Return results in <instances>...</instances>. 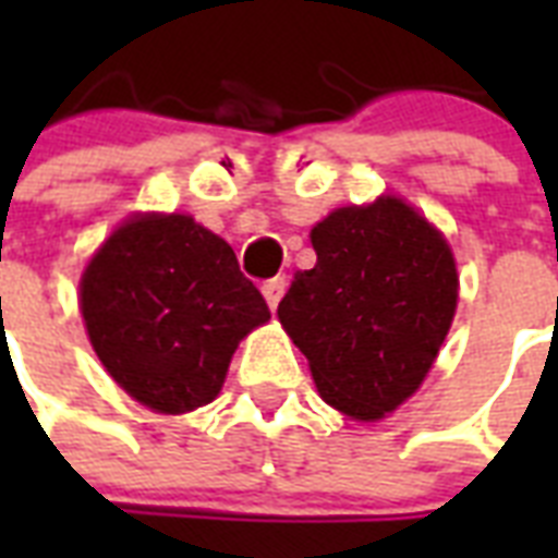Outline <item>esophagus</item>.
Listing matches in <instances>:
<instances>
[{"label":"esophagus","mask_w":558,"mask_h":558,"mask_svg":"<svg viewBox=\"0 0 558 558\" xmlns=\"http://www.w3.org/2000/svg\"><path fill=\"white\" fill-rule=\"evenodd\" d=\"M287 292V278H269L263 283V298H266V304L275 310L280 304V298Z\"/></svg>","instance_id":"34e87169"}]
</instances>
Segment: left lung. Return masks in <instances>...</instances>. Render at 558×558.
Listing matches in <instances>:
<instances>
[{
	"label": "left lung",
	"mask_w": 558,
	"mask_h": 558,
	"mask_svg": "<svg viewBox=\"0 0 558 558\" xmlns=\"http://www.w3.org/2000/svg\"><path fill=\"white\" fill-rule=\"evenodd\" d=\"M313 269L278 304L322 397L379 420L425 379L454 318L458 269L440 231L402 199L339 208L313 228Z\"/></svg>",
	"instance_id": "left-lung-1"
}]
</instances>
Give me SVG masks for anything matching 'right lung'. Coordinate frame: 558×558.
Listing matches in <instances>:
<instances>
[{"label": "right lung", "mask_w": 558, "mask_h": 558, "mask_svg": "<svg viewBox=\"0 0 558 558\" xmlns=\"http://www.w3.org/2000/svg\"><path fill=\"white\" fill-rule=\"evenodd\" d=\"M81 310L109 376L161 414L208 405L271 315L234 248L185 214L118 228L83 271Z\"/></svg>", "instance_id": "add662e5"}]
</instances>
